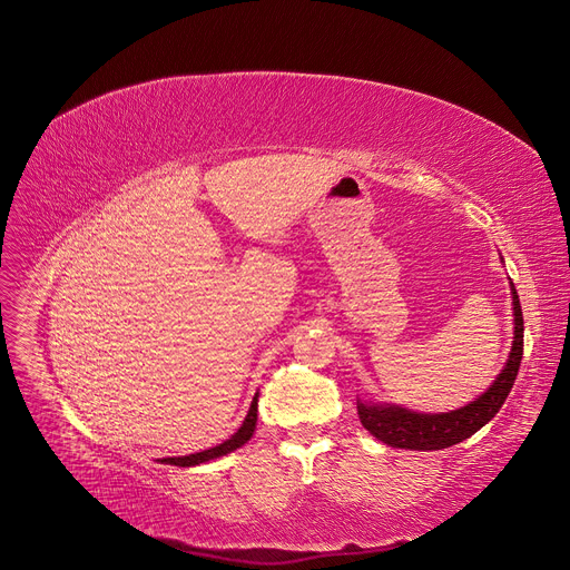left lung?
I'll return each mask as SVG.
<instances>
[{
  "mask_svg": "<svg viewBox=\"0 0 570 570\" xmlns=\"http://www.w3.org/2000/svg\"><path fill=\"white\" fill-rule=\"evenodd\" d=\"M512 306H514L512 308L514 341L510 350V360L505 362V368L499 373L494 385L482 396L464 405V409L441 413V415L413 413V411L399 409V405H377V403L371 405L357 399V413L364 429L371 431L377 441H383L392 448H403V450H443L473 436L478 429H482L499 413L522 364L524 317H522L520 296L514 292V287H512Z\"/></svg>",
  "mask_w": 570,
  "mask_h": 570,
  "instance_id": "left-lung-1",
  "label": "left lung"
}]
</instances>
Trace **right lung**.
<instances>
[{
	"mask_svg": "<svg viewBox=\"0 0 570 570\" xmlns=\"http://www.w3.org/2000/svg\"><path fill=\"white\" fill-rule=\"evenodd\" d=\"M255 422H257V396L253 399V405L250 411L246 415V420H243V424L238 426V431L234 433V436H229L225 443L215 445L210 450H204V452H197V454H187V456H167L161 459L165 464H171V466H197V464H204V462H210V459L215 456H223L236 448H240L243 443H248L253 431H255Z\"/></svg>",
	"mask_w": 570,
	"mask_h": 570,
	"instance_id": "1",
	"label": "right lung"
}]
</instances>
